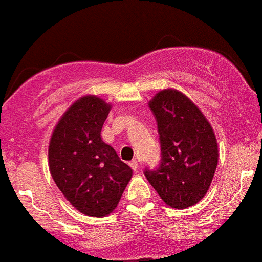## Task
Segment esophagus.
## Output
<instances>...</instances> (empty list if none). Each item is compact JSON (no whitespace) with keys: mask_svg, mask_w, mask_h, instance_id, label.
<instances>
[{"mask_svg":"<svg viewBox=\"0 0 262 262\" xmlns=\"http://www.w3.org/2000/svg\"><path fill=\"white\" fill-rule=\"evenodd\" d=\"M129 165H131V168H133L135 172H138V169H139V161H138V160H133V161L129 163Z\"/></svg>","mask_w":262,"mask_h":262,"instance_id":"34e87169","label":"esophagus"}]
</instances>
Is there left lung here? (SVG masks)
Here are the masks:
<instances>
[{
	"label": "left lung",
	"instance_id": "left-lung-1",
	"mask_svg": "<svg viewBox=\"0 0 262 262\" xmlns=\"http://www.w3.org/2000/svg\"><path fill=\"white\" fill-rule=\"evenodd\" d=\"M159 128L161 164L145 170L148 182L168 206L186 209L206 195L216 170L217 143L201 108L177 89H164L148 102Z\"/></svg>",
	"mask_w": 262,
	"mask_h": 262
}]
</instances>
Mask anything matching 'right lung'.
<instances>
[{
  "label": "right lung",
  "instance_id": "obj_1",
  "mask_svg": "<svg viewBox=\"0 0 262 262\" xmlns=\"http://www.w3.org/2000/svg\"><path fill=\"white\" fill-rule=\"evenodd\" d=\"M110 108L97 96L80 97L59 119L48 145L56 186L76 210L93 217L114 211L133 177V169L101 136Z\"/></svg>",
  "mask_w": 262,
  "mask_h": 262
}]
</instances>
